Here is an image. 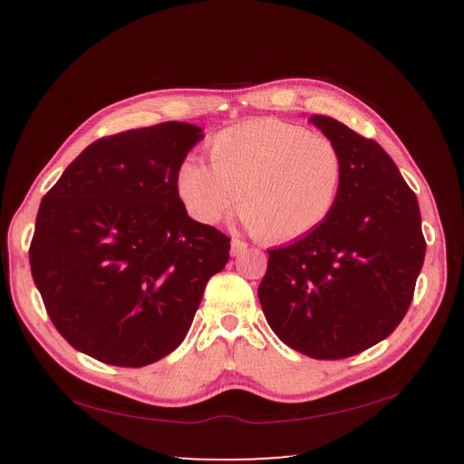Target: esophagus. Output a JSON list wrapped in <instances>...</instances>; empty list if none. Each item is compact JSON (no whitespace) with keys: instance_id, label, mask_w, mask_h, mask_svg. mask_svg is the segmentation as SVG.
I'll return each instance as SVG.
<instances>
[{"instance_id":"1","label":"esophagus","mask_w":464,"mask_h":464,"mask_svg":"<svg viewBox=\"0 0 464 464\" xmlns=\"http://www.w3.org/2000/svg\"><path fill=\"white\" fill-rule=\"evenodd\" d=\"M245 251H247V243L239 241V239H233L231 241V255H233V257H237V255H241Z\"/></svg>"}]
</instances>
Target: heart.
<instances>
[{"label":"heart","mask_w":464,"mask_h":464,"mask_svg":"<svg viewBox=\"0 0 464 464\" xmlns=\"http://www.w3.org/2000/svg\"><path fill=\"white\" fill-rule=\"evenodd\" d=\"M209 167L189 157L175 189L195 221L211 225L237 201L241 221L271 243L297 241L329 219L344 161L329 137L279 120L227 127L207 143Z\"/></svg>","instance_id":"b5f03b06"}]
</instances>
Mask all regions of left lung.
<instances>
[{
	"label": "left lung",
	"instance_id": "8db88e82",
	"mask_svg": "<svg viewBox=\"0 0 464 464\" xmlns=\"http://www.w3.org/2000/svg\"><path fill=\"white\" fill-rule=\"evenodd\" d=\"M309 121L339 147L344 179L329 219L269 251L259 301L275 334L311 359H344L405 317L425 261L417 195L382 147L327 115Z\"/></svg>",
	"mask_w": 464,
	"mask_h": 464
}]
</instances>
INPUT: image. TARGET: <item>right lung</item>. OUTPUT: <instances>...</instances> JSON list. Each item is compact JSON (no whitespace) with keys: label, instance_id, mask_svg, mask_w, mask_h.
Returning <instances> with one entry per match:
<instances>
[{"label":"right lung","instance_id":"add662e5","mask_svg":"<svg viewBox=\"0 0 464 464\" xmlns=\"http://www.w3.org/2000/svg\"><path fill=\"white\" fill-rule=\"evenodd\" d=\"M203 140L167 121L92 143L42 199L29 247L49 319L73 349L145 367L179 347L229 237L193 221L175 189Z\"/></svg>","mask_w":464,"mask_h":464}]
</instances>
